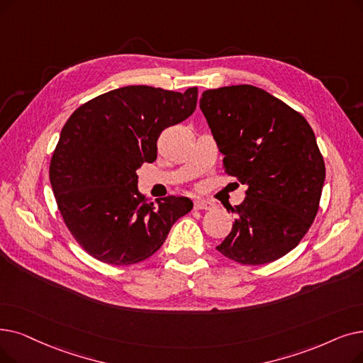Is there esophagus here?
Returning <instances> with one entry per match:
<instances>
[{
  "instance_id": "obj_1",
  "label": "esophagus",
  "mask_w": 363,
  "mask_h": 363,
  "mask_svg": "<svg viewBox=\"0 0 363 363\" xmlns=\"http://www.w3.org/2000/svg\"><path fill=\"white\" fill-rule=\"evenodd\" d=\"M213 208V204L211 201H206V200H201V199H197L194 200V209L196 211H209Z\"/></svg>"
}]
</instances>
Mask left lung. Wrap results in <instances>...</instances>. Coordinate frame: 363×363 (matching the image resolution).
I'll list each match as a JSON object with an SVG mask.
<instances>
[{"instance_id": "1", "label": "left lung", "mask_w": 363, "mask_h": 363, "mask_svg": "<svg viewBox=\"0 0 363 363\" xmlns=\"http://www.w3.org/2000/svg\"><path fill=\"white\" fill-rule=\"evenodd\" d=\"M223 169L246 185L224 257L245 265L273 262L303 240L319 211L325 162L307 120L250 84L201 93Z\"/></svg>"}]
</instances>
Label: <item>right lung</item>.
<instances>
[{"label":"right lung","instance_id":"obj_1","mask_svg":"<svg viewBox=\"0 0 363 363\" xmlns=\"http://www.w3.org/2000/svg\"><path fill=\"white\" fill-rule=\"evenodd\" d=\"M197 93L120 87L78 106L62 128L49 170L52 190L72 238L93 258L113 265L144 261L193 209L186 197L147 200L136 170L157 159L166 128L194 113Z\"/></svg>","mask_w":363,"mask_h":363}]
</instances>
